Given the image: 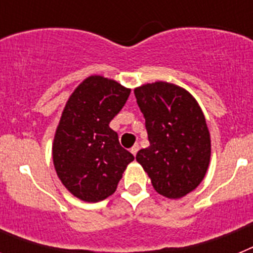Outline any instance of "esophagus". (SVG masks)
<instances>
[{"label":"esophagus","instance_id":"34e87169","mask_svg":"<svg viewBox=\"0 0 253 253\" xmlns=\"http://www.w3.org/2000/svg\"><path fill=\"white\" fill-rule=\"evenodd\" d=\"M138 151H139V146H138V144H135V146L131 147V148H130V152H131V153L134 154V156H135V154H137V152H138Z\"/></svg>","mask_w":253,"mask_h":253}]
</instances>
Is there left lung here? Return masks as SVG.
<instances>
[{
    "instance_id": "obj_1",
    "label": "left lung",
    "mask_w": 253,
    "mask_h": 253,
    "mask_svg": "<svg viewBox=\"0 0 253 253\" xmlns=\"http://www.w3.org/2000/svg\"><path fill=\"white\" fill-rule=\"evenodd\" d=\"M134 95L149 140L135 158L158 194L182 198L199 186L209 166L211 148L204 114L191 93L169 82L143 84Z\"/></svg>"
}]
</instances>
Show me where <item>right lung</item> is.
Instances as JSON below:
<instances>
[{"label":"right lung","instance_id":"right-lung-1","mask_svg":"<svg viewBox=\"0 0 253 253\" xmlns=\"http://www.w3.org/2000/svg\"><path fill=\"white\" fill-rule=\"evenodd\" d=\"M130 95L114 80L91 76L67 101L53 142V162L62 184L76 198L101 202L115 193L134 156L109 126Z\"/></svg>","mask_w":253,"mask_h":253}]
</instances>
